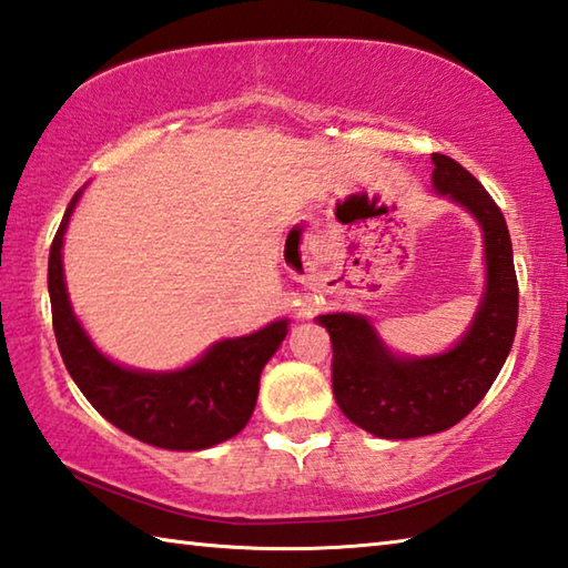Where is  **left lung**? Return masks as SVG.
<instances>
[{
	"instance_id": "left-lung-1",
	"label": "left lung",
	"mask_w": 568,
	"mask_h": 568,
	"mask_svg": "<svg viewBox=\"0 0 568 568\" xmlns=\"http://www.w3.org/2000/svg\"><path fill=\"white\" fill-rule=\"evenodd\" d=\"M437 193L479 221L487 291L459 343L435 357H395L363 315H320L333 343V392L343 415L383 439H412L455 427L487 395L507 359L519 317L507 221L487 189L445 153H432Z\"/></svg>"
}]
</instances>
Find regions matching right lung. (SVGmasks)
Segmentation results:
<instances>
[{"instance_id":"1","label":"right lung","mask_w":568,"mask_h":568,"mask_svg":"<svg viewBox=\"0 0 568 568\" xmlns=\"http://www.w3.org/2000/svg\"><path fill=\"white\" fill-rule=\"evenodd\" d=\"M79 195L71 199L49 251L51 323L71 379L99 415L146 445L195 452L235 437L253 415L261 373L285 339L287 320H275L253 335L221 339L199 363L176 373H139L111 363L71 311L61 267V245Z\"/></svg>"}]
</instances>
